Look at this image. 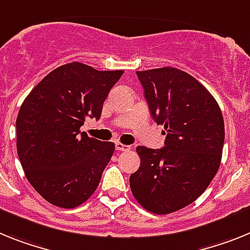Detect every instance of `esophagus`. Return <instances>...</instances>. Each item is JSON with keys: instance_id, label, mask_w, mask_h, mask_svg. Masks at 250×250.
<instances>
[{"instance_id": "1", "label": "esophagus", "mask_w": 250, "mask_h": 250, "mask_svg": "<svg viewBox=\"0 0 250 250\" xmlns=\"http://www.w3.org/2000/svg\"><path fill=\"white\" fill-rule=\"evenodd\" d=\"M116 149L117 151H129L131 149V146H128V145H123V143H116Z\"/></svg>"}]
</instances>
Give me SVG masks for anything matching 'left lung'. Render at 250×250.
Returning <instances> with one entry per match:
<instances>
[{
    "label": "left lung",
    "mask_w": 250,
    "mask_h": 250,
    "mask_svg": "<svg viewBox=\"0 0 250 250\" xmlns=\"http://www.w3.org/2000/svg\"><path fill=\"white\" fill-rule=\"evenodd\" d=\"M136 74L166 140L160 149L136 148L141 165L129 185L142 208L165 215L194 203L216 175L224 119L215 98L190 74L170 66Z\"/></svg>",
    "instance_id": "obj_1"
}]
</instances>
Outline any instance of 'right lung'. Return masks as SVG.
Segmentation results:
<instances>
[{
  "label": "right lung",
  "instance_id": "add662e5",
  "mask_svg": "<svg viewBox=\"0 0 250 250\" xmlns=\"http://www.w3.org/2000/svg\"><path fill=\"white\" fill-rule=\"evenodd\" d=\"M123 73L69 62L47 74L23 101L16 119L17 155L26 179L47 203L73 209L98 188L114 143L88 137L80 127L86 118H101Z\"/></svg>",
  "mask_w": 250,
  "mask_h": 250
}]
</instances>
